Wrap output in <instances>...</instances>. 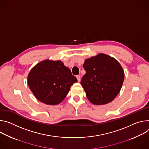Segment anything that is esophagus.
<instances>
[{"label":"esophagus","mask_w":149,"mask_h":149,"mask_svg":"<svg viewBox=\"0 0 149 149\" xmlns=\"http://www.w3.org/2000/svg\"><path fill=\"white\" fill-rule=\"evenodd\" d=\"M76 77H77V79L78 81H80V79H81L80 76V75H77V76H76Z\"/></svg>","instance_id":"esophagus-1"}]
</instances>
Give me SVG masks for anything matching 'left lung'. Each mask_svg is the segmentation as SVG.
<instances>
[{
	"label": "left lung",
	"instance_id": "obj_1",
	"mask_svg": "<svg viewBox=\"0 0 149 149\" xmlns=\"http://www.w3.org/2000/svg\"><path fill=\"white\" fill-rule=\"evenodd\" d=\"M83 66L86 74L82 77L80 84L88 100L96 105L112 101L119 93L124 80L120 63L101 53L85 60Z\"/></svg>",
	"mask_w": 149,
	"mask_h": 149
}]
</instances>
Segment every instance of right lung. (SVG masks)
<instances>
[{
  "label": "right lung",
  "instance_id": "obj_1",
  "mask_svg": "<svg viewBox=\"0 0 149 149\" xmlns=\"http://www.w3.org/2000/svg\"><path fill=\"white\" fill-rule=\"evenodd\" d=\"M77 81L60 60H45L36 64L28 76V84L36 97L47 105L61 102L70 87Z\"/></svg>",
  "mask_w": 149,
  "mask_h": 149
}]
</instances>
